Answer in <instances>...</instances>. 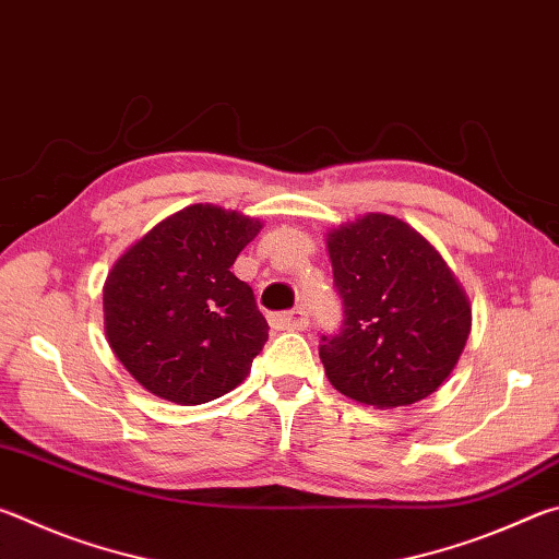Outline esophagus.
Listing matches in <instances>:
<instances>
[{
	"instance_id": "34e87169",
	"label": "esophagus",
	"mask_w": 559,
	"mask_h": 559,
	"mask_svg": "<svg viewBox=\"0 0 559 559\" xmlns=\"http://www.w3.org/2000/svg\"><path fill=\"white\" fill-rule=\"evenodd\" d=\"M308 323V313L302 308H293L288 313L271 316V325L276 330H306Z\"/></svg>"
}]
</instances>
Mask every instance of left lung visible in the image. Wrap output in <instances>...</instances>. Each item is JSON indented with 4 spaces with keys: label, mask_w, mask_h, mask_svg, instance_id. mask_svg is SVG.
Here are the masks:
<instances>
[{
    "label": "left lung",
    "mask_w": 559,
    "mask_h": 559,
    "mask_svg": "<svg viewBox=\"0 0 559 559\" xmlns=\"http://www.w3.org/2000/svg\"><path fill=\"white\" fill-rule=\"evenodd\" d=\"M343 328L320 337L337 392L374 409L421 402L456 367L471 300L429 239L392 214L370 212L328 231Z\"/></svg>",
    "instance_id": "left-lung-1"
}]
</instances>
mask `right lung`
Here are the masks:
<instances>
[{
	"instance_id": "obj_1",
	"label": "right lung",
	"mask_w": 559,
	"mask_h": 559,
	"mask_svg": "<svg viewBox=\"0 0 559 559\" xmlns=\"http://www.w3.org/2000/svg\"><path fill=\"white\" fill-rule=\"evenodd\" d=\"M261 222L192 204L153 226L108 271L103 318L122 367L159 400L194 406L251 372L269 323L229 271Z\"/></svg>"
}]
</instances>
